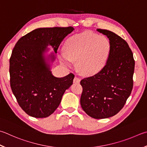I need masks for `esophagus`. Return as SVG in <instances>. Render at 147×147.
<instances>
[{
    "mask_svg": "<svg viewBox=\"0 0 147 147\" xmlns=\"http://www.w3.org/2000/svg\"><path fill=\"white\" fill-rule=\"evenodd\" d=\"M73 82H74V83H76V84H78V83L80 82V79L78 78V77H74Z\"/></svg>",
    "mask_w": 147,
    "mask_h": 147,
    "instance_id": "34e87169",
    "label": "esophagus"
}]
</instances>
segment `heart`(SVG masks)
<instances>
[{"mask_svg": "<svg viewBox=\"0 0 147 147\" xmlns=\"http://www.w3.org/2000/svg\"><path fill=\"white\" fill-rule=\"evenodd\" d=\"M64 51L60 55L63 64L71 67L73 60H77L80 72L85 76H92L105 66L111 44L106 36L86 31L70 37L64 45Z\"/></svg>", "mask_w": 147, "mask_h": 147, "instance_id": "b5f03b06", "label": "heart"}]
</instances>
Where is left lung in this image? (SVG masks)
I'll use <instances>...</instances> for the list:
<instances>
[{"mask_svg":"<svg viewBox=\"0 0 147 147\" xmlns=\"http://www.w3.org/2000/svg\"><path fill=\"white\" fill-rule=\"evenodd\" d=\"M97 31L109 38L110 54L102 70L81 80L80 104L87 115L104 119L118 113L129 97L135 61L129 45L121 37L107 29Z\"/></svg>","mask_w":147,"mask_h":147,"instance_id":"obj_1","label":"left lung"}]
</instances>
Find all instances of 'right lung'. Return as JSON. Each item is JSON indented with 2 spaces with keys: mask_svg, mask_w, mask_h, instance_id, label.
<instances>
[{
  "mask_svg": "<svg viewBox=\"0 0 147 147\" xmlns=\"http://www.w3.org/2000/svg\"><path fill=\"white\" fill-rule=\"evenodd\" d=\"M73 27L34 29L18 40L9 59L10 85L18 105L29 116H49L59 106L62 96L73 84L74 75L57 78L51 71L54 53L46 56L51 46L57 54Z\"/></svg>",
  "mask_w": 147,
  "mask_h": 147,
  "instance_id": "1",
  "label": "right lung"
}]
</instances>
